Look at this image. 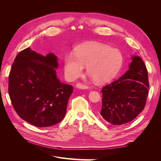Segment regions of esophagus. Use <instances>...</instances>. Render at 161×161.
I'll use <instances>...</instances> for the list:
<instances>
[{
	"label": "esophagus",
	"instance_id": "obj_1",
	"mask_svg": "<svg viewBox=\"0 0 161 161\" xmlns=\"http://www.w3.org/2000/svg\"><path fill=\"white\" fill-rule=\"evenodd\" d=\"M76 87L78 89H88V86H87L86 85H82L81 83H77L76 85Z\"/></svg>",
	"mask_w": 161,
	"mask_h": 161
}]
</instances>
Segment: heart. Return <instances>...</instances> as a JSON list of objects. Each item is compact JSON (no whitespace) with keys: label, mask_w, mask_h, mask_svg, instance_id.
I'll return each mask as SVG.
<instances>
[{"label":"heart","mask_w":161,"mask_h":161,"mask_svg":"<svg viewBox=\"0 0 161 161\" xmlns=\"http://www.w3.org/2000/svg\"><path fill=\"white\" fill-rule=\"evenodd\" d=\"M123 64L121 52L99 42H89L78 46L75 53H69L64 59L67 78L74 80L86 66L87 72L99 83L106 82L118 74Z\"/></svg>","instance_id":"heart-1"}]
</instances>
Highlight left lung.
Masks as SVG:
<instances>
[{
    "instance_id": "1",
    "label": "left lung",
    "mask_w": 161,
    "mask_h": 161,
    "mask_svg": "<svg viewBox=\"0 0 161 161\" xmlns=\"http://www.w3.org/2000/svg\"><path fill=\"white\" fill-rule=\"evenodd\" d=\"M129 70L119 79L104 86L100 114L115 126L130 123L142 111L148 94V71L138 56H131Z\"/></svg>"
}]
</instances>
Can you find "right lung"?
Masks as SVG:
<instances>
[{
	"mask_svg": "<svg viewBox=\"0 0 161 161\" xmlns=\"http://www.w3.org/2000/svg\"><path fill=\"white\" fill-rule=\"evenodd\" d=\"M58 58L30 47L19 52L8 77V94L19 117L37 127H49L64 119L73 86L56 75Z\"/></svg>",
	"mask_w": 161,
	"mask_h": 161,
	"instance_id": "add662e5",
	"label": "right lung"
}]
</instances>
